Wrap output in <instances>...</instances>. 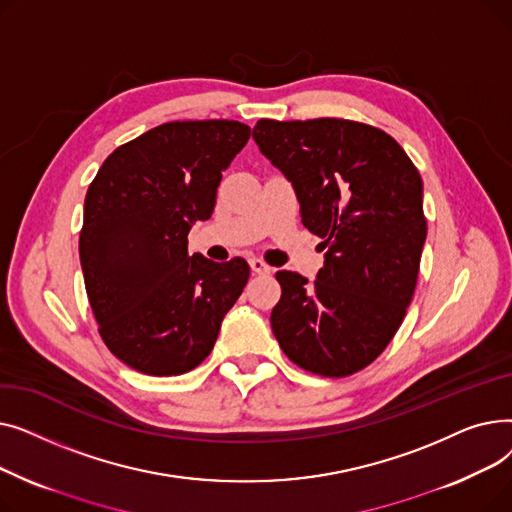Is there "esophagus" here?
<instances>
[{
    "label": "esophagus",
    "mask_w": 512,
    "mask_h": 512,
    "mask_svg": "<svg viewBox=\"0 0 512 512\" xmlns=\"http://www.w3.org/2000/svg\"><path fill=\"white\" fill-rule=\"evenodd\" d=\"M249 265H251V272L253 274H259V276H263V274H270L272 272V267L270 265H267L265 261H261V259H251L249 261Z\"/></svg>",
    "instance_id": "34e87169"
}]
</instances>
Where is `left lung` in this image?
<instances>
[{
    "instance_id": "1",
    "label": "left lung",
    "mask_w": 512,
    "mask_h": 512,
    "mask_svg": "<svg viewBox=\"0 0 512 512\" xmlns=\"http://www.w3.org/2000/svg\"><path fill=\"white\" fill-rule=\"evenodd\" d=\"M253 139L326 249L313 284L276 274L274 336L305 371L346 378L384 353L411 305L427 236L421 176L390 134L355 120L261 118Z\"/></svg>"
}]
</instances>
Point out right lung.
Listing matches in <instances>:
<instances>
[{
    "instance_id": "add662e5",
    "label": "right lung",
    "mask_w": 512,
    "mask_h": 512,
    "mask_svg": "<svg viewBox=\"0 0 512 512\" xmlns=\"http://www.w3.org/2000/svg\"><path fill=\"white\" fill-rule=\"evenodd\" d=\"M249 137L236 120L159 124L114 149L89 184L80 265L99 334L128 367L168 378L201 365L249 282L245 259L213 263L186 247Z\"/></svg>"
}]
</instances>
